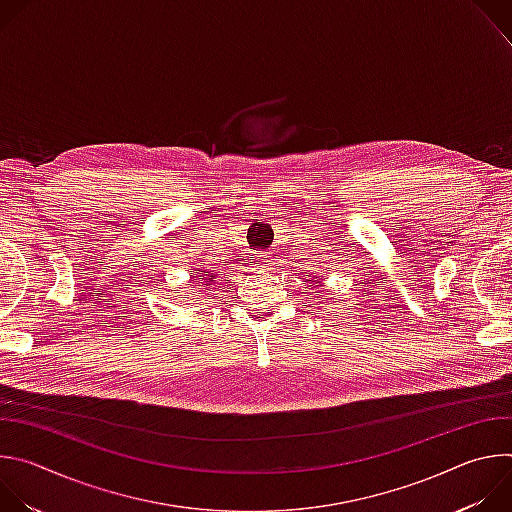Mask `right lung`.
Returning <instances> with one entry per match:
<instances>
[{
	"instance_id": "1",
	"label": "right lung",
	"mask_w": 512,
	"mask_h": 512,
	"mask_svg": "<svg viewBox=\"0 0 512 512\" xmlns=\"http://www.w3.org/2000/svg\"><path fill=\"white\" fill-rule=\"evenodd\" d=\"M198 271H200V269H198ZM196 281L206 287V285H210V283L214 281V275H208V271H202L200 275H196Z\"/></svg>"
}]
</instances>
